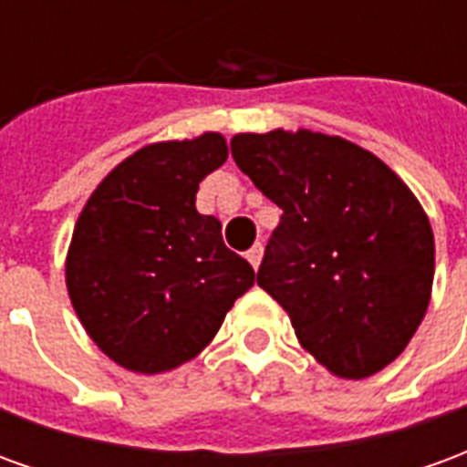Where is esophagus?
<instances>
[{
    "label": "esophagus",
    "mask_w": 467,
    "mask_h": 467,
    "mask_svg": "<svg viewBox=\"0 0 467 467\" xmlns=\"http://www.w3.org/2000/svg\"><path fill=\"white\" fill-rule=\"evenodd\" d=\"M247 260H250V265H253L254 270H257V267H260V263H263V244L260 243L253 244V247L247 250Z\"/></svg>",
    "instance_id": "esophagus-1"
}]
</instances>
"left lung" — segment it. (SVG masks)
I'll use <instances>...</instances> for the list:
<instances>
[{
  "label": "left lung",
  "instance_id": "1",
  "mask_svg": "<svg viewBox=\"0 0 467 467\" xmlns=\"http://www.w3.org/2000/svg\"><path fill=\"white\" fill-rule=\"evenodd\" d=\"M237 167L280 210L257 285L305 350L345 380L400 355L431 303V220L380 157L337 134L240 132Z\"/></svg>",
  "mask_w": 467,
  "mask_h": 467
}]
</instances>
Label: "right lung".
Listing matches in <instances>:
<instances>
[{
    "mask_svg": "<svg viewBox=\"0 0 467 467\" xmlns=\"http://www.w3.org/2000/svg\"><path fill=\"white\" fill-rule=\"evenodd\" d=\"M227 160L220 132L154 142L107 174L77 217L65 277L79 323L109 360L154 375L213 343L254 283L227 250L223 224L200 214V182Z\"/></svg>",
    "mask_w": 467,
    "mask_h": 467,
    "instance_id": "add662e5",
    "label": "right lung"
}]
</instances>
